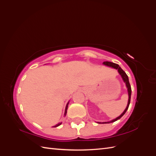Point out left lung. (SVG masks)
Returning a JSON list of instances; mask_svg holds the SVG:
<instances>
[{"instance_id":"left-lung-1","label":"left lung","mask_w":156,"mask_h":156,"mask_svg":"<svg viewBox=\"0 0 156 156\" xmlns=\"http://www.w3.org/2000/svg\"><path fill=\"white\" fill-rule=\"evenodd\" d=\"M103 64L105 65V66H108V67L114 68V69H116L118 70V72L119 73V74L120 75V76L122 78V80H123V81L126 84V87L127 88V92H128V102H127V107L125 108V110L124 111V112H122L119 116H118L117 118H116L115 119H113V120H111L109 122H98V124H108V123H112V122H115V121H116L118 120H119L120 118L122 116H123L126 113V112L127 111V108H128V107H129V103H130L131 95V86H130V84H129V82L128 77H127V74L126 73V72H124V71L120 68V66H119V64H115V63H113V62H107V61L103 62Z\"/></svg>"}]
</instances>
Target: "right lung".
<instances>
[{
    "instance_id": "obj_1",
    "label": "right lung",
    "mask_w": 156,
    "mask_h": 156,
    "mask_svg": "<svg viewBox=\"0 0 156 156\" xmlns=\"http://www.w3.org/2000/svg\"><path fill=\"white\" fill-rule=\"evenodd\" d=\"M68 104H69V101L68 102L66 106V108H65V112H64V116H66V113H67V109H68ZM61 124H62V122H60V123H58V124L55 125V126H53V127H58L60 125H61Z\"/></svg>"
}]
</instances>
